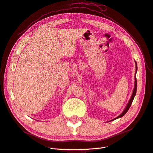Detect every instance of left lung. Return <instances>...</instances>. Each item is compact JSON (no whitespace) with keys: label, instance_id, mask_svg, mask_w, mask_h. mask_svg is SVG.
Returning a JSON list of instances; mask_svg holds the SVG:
<instances>
[{"label":"left lung","instance_id":"left-lung-1","mask_svg":"<svg viewBox=\"0 0 153 153\" xmlns=\"http://www.w3.org/2000/svg\"><path fill=\"white\" fill-rule=\"evenodd\" d=\"M135 64H136V72H137V63H136V62H135ZM136 91H137V80H136V76H135V85H134V91H133L132 95H131V99H130V100H129V102H128V105H127V106L126 107L125 110H123V112L121 114H120V116H118V117H116V118L113 119L112 120H116V119H117V118H121V117H122L123 115L125 114H126L127 112H128V110H129V108H130V106H131V103H132V102H133V100H134V97H135V94H136Z\"/></svg>","mask_w":153,"mask_h":153}]
</instances>
